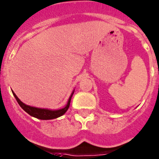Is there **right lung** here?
I'll list each match as a JSON object with an SVG mask.
<instances>
[{
    "label": "right lung",
    "mask_w": 159,
    "mask_h": 159,
    "mask_svg": "<svg viewBox=\"0 0 159 159\" xmlns=\"http://www.w3.org/2000/svg\"><path fill=\"white\" fill-rule=\"evenodd\" d=\"M12 94L15 96L16 100H17L18 103L19 104V106L21 107L26 113L29 114L30 116L34 117V118H38V119L41 120H50V119H54V118H57L59 117L62 116V115H64L66 112V111L68 110L70 107V103L71 97H72L73 94L75 93V90H73L72 93L70 96L69 99H68L67 103L65 105L64 107L61 108V109L58 110H50V109H46V108H39V107H31L29 105L25 104L24 103L19 100V98L17 97L15 93L13 91Z\"/></svg>",
    "instance_id": "add662e5"
}]
</instances>
